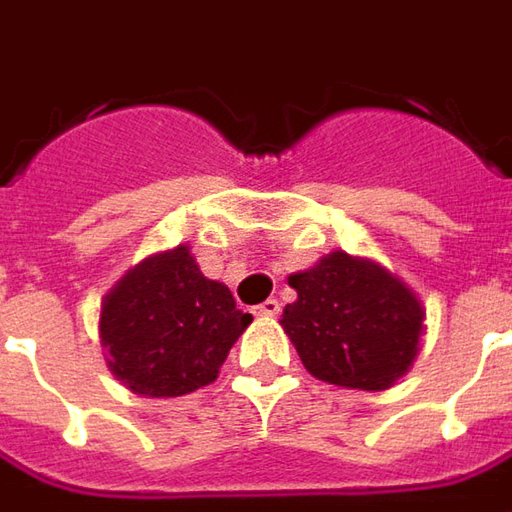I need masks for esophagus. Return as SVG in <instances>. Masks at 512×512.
<instances>
[{"mask_svg": "<svg viewBox=\"0 0 512 512\" xmlns=\"http://www.w3.org/2000/svg\"><path fill=\"white\" fill-rule=\"evenodd\" d=\"M255 314L257 316H277V314H280V302H277V300L260 302V305L255 308Z\"/></svg>", "mask_w": 512, "mask_h": 512, "instance_id": "esophagus-1", "label": "esophagus"}]
</instances>
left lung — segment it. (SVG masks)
<instances>
[{
    "label": "left lung",
    "instance_id": "1",
    "mask_svg": "<svg viewBox=\"0 0 512 512\" xmlns=\"http://www.w3.org/2000/svg\"><path fill=\"white\" fill-rule=\"evenodd\" d=\"M288 285L297 300L285 305L280 325L314 378L381 392L409 373L426 333V308L398 274L336 249L291 274Z\"/></svg>",
    "mask_w": 512,
    "mask_h": 512
}]
</instances>
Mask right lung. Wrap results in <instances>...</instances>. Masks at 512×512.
I'll use <instances>...</instances> for the list:
<instances>
[{
  "mask_svg": "<svg viewBox=\"0 0 512 512\" xmlns=\"http://www.w3.org/2000/svg\"><path fill=\"white\" fill-rule=\"evenodd\" d=\"M252 314L227 285L204 277L187 243L139 260L100 302L109 373L142 398H179L218 378Z\"/></svg>",
  "mask_w": 512,
  "mask_h": 512,
  "instance_id": "obj_1",
  "label": "right lung"
}]
</instances>
